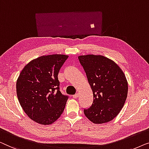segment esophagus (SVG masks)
Instances as JSON below:
<instances>
[{
  "mask_svg": "<svg viewBox=\"0 0 149 149\" xmlns=\"http://www.w3.org/2000/svg\"><path fill=\"white\" fill-rule=\"evenodd\" d=\"M78 96H79V94L77 93V94H75V95H73V98H77V97H78Z\"/></svg>",
  "mask_w": 149,
  "mask_h": 149,
  "instance_id": "esophagus-1",
  "label": "esophagus"
}]
</instances>
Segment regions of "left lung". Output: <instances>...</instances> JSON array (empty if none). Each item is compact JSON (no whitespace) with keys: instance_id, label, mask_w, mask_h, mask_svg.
Returning a JSON list of instances; mask_svg holds the SVG:
<instances>
[{"instance_id":"obj_1","label":"left lung","mask_w":149,"mask_h":149,"mask_svg":"<svg viewBox=\"0 0 149 149\" xmlns=\"http://www.w3.org/2000/svg\"><path fill=\"white\" fill-rule=\"evenodd\" d=\"M93 93V102L84 109L86 117L94 123L111 121L123 108L127 95V81L113 61L102 55L78 56Z\"/></svg>"}]
</instances>
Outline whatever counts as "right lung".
Here are the masks:
<instances>
[{"label": "right lung", "instance_id": "1", "mask_svg": "<svg viewBox=\"0 0 149 149\" xmlns=\"http://www.w3.org/2000/svg\"><path fill=\"white\" fill-rule=\"evenodd\" d=\"M69 56H42L27 64L16 83L17 95L24 112L42 125L54 122L63 112L68 96L60 92L58 74Z\"/></svg>", "mask_w": 149, "mask_h": 149}]
</instances>
